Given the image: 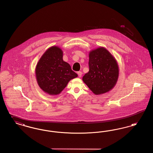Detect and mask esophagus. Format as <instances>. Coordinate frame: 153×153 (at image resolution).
<instances>
[{"label": "esophagus", "instance_id": "obj_1", "mask_svg": "<svg viewBox=\"0 0 153 153\" xmlns=\"http://www.w3.org/2000/svg\"><path fill=\"white\" fill-rule=\"evenodd\" d=\"M77 74H78V76H79V77H81V75H82V72H80V71L78 72H77Z\"/></svg>", "mask_w": 153, "mask_h": 153}]
</instances>
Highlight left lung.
Here are the masks:
<instances>
[{"instance_id": "1", "label": "left lung", "mask_w": 153, "mask_h": 153, "mask_svg": "<svg viewBox=\"0 0 153 153\" xmlns=\"http://www.w3.org/2000/svg\"><path fill=\"white\" fill-rule=\"evenodd\" d=\"M89 72L82 80L96 95L108 92L115 86L119 76L116 59L104 48L89 53Z\"/></svg>"}]
</instances>
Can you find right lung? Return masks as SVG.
I'll return each instance as SVG.
<instances>
[{
  "instance_id": "obj_1",
  "label": "right lung",
  "mask_w": 153,
  "mask_h": 153,
  "mask_svg": "<svg viewBox=\"0 0 153 153\" xmlns=\"http://www.w3.org/2000/svg\"><path fill=\"white\" fill-rule=\"evenodd\" d=\"M62 55L61 49L53 46L45 51L36 65L38 84L48 94L58 95L70 80L78 76L70 65L64 61Z\"/></svg>"
}]
</instances>
